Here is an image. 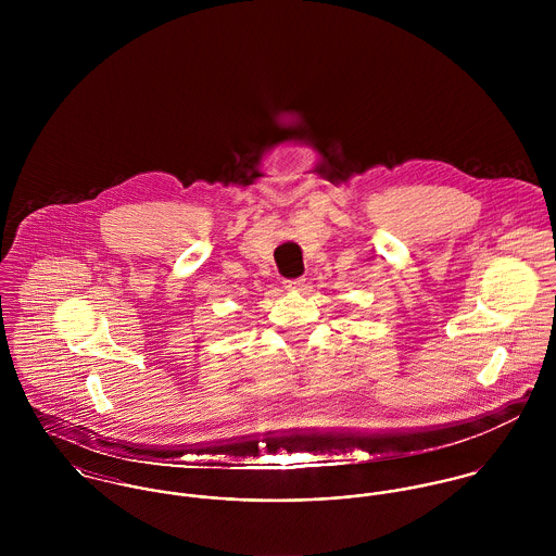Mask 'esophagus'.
I'll use <instances>...</instances> for the list:
<instances>
[{"instance_id": "esophagus-1", "label": "esophagus", "mask_w": 556, "mask_h": 556, "mask_svg": "<svg viewBox=\"0 0 556 556\" xmlns=\"http://www.w3.org/2000/svg\"><path fill=\"white\" fill-rule=\"evenodd\" d=\"M304 282H306V278H293V280H285L282 285L287 291H302Z\"/></svg>"}]
</instances>
